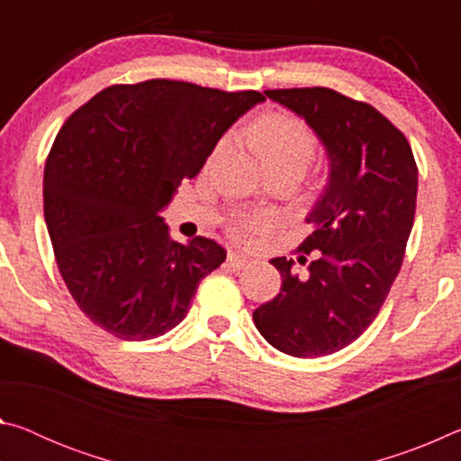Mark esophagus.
Returning <instances> with one entry per match:
<instances>
[{"label": "esophagus", "mask_w": 461, "mask_h": 461, "mask_svg": "<svg viewBox=\"0 0 461 461\" xmlns=\"http://www.w3.org/2000/svg\"><path fill=\"white\" fill-rule=\"evenodd\" d=\"M246 264H248L246 256H241V254H238V252H230V254H228V267H230L231 270L244 268Z\"/></svg>", "instance_id": "1"}]
</instances>
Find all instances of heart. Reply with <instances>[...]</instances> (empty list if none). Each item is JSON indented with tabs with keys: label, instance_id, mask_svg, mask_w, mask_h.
Returning a JSON list of instances; mask_svg holds the SVG:
<instances>
[{
	"label": "heart",
	"instance_id": "heart-1",
	"mask_svg": "<svg viewBox=\"0 0 461 461\" xmlns=\"http://www.w3.org/2000/svg\"><path fill=\"white\" fill-rule=\"evenodd\" d=\"M248 142L267 170H286L301 176L317 154V138L303 120L286 112H268L260 115L248 131ZM225 142L215 148L221 152ZM276 220L268 213L240 215L231 223L233 238L246 241L256 233L270 231Z\"/></svg>",
	"mask_w": 461,
	"mask_h": 461
}]
</instances>
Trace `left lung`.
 <instances>
[{
	"label": "left lung",
	"instance_id": "8db88e82",
	"mask_svg": "<svg viewBox=\"0 0 461 461\" xmlns=\"http://www.w3.org/2000/svg\"><path fill=\"white\" fill-rule=\"evenodd\" d=\"M264 93L305 118L331 170L309 215L315 230L296 248L315 256L309 275L272 258L283 286L254 311V323L280 352L327 356L368 330L399 275L415 221L417 162L402 131L370 104L327 87Z\"/></svg>",
	"mask_w": 461,
	"mask_h": 461
}]
</instances>
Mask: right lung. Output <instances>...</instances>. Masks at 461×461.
<instances>
[{"instance_id":"1","label":"right lung","mask_w":461,"mask_h":461,"mask_svg":"<svg viewBox=\"0 0 461 461\" xmlns=\"http://www.w3.org/2000/svg\"><path fill=\"white\" fill-rule=\"evenodd\" d=\"M260 101V91L150 79L99 91L60 128L44 165V220L68 293L101 330L126 341L165 335L221 267L220 244H178L158 212Z\"/></svg>"}]
</instances>
